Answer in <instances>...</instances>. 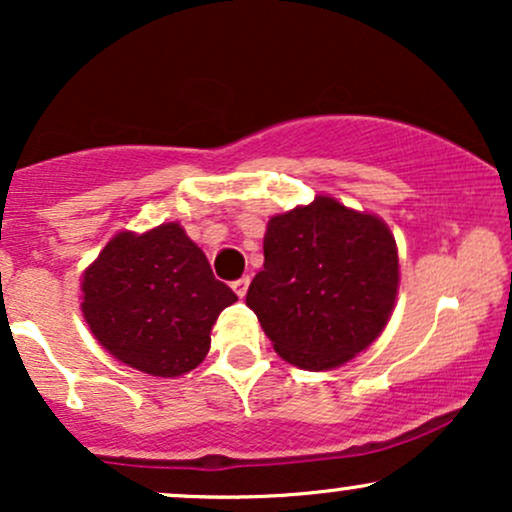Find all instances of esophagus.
Returning a JSON list of instances; mask_svg holds the SVG:
<instances>
[{
  "instance_id": "esophagus-1",
  "label": "esophagus",
  "mask_w": 512,
  "mask_h": 512,
  "mask_svg": "<svg viewBox=\"0 0 512 512\" xmlns=\"http://www.w3.org/2000/svg\"><path fill=\"white\" fill-rule=\"evenodd\" d=\"M248 286H250V276H243V279L233 281V291H236L238 298H245V293H248Z\"/></svg>"
}]
</instances>
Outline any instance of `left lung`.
<instances>
[{
	"label": "left lung",
	"mask_w": 512,
	"mask_h": 512,
	"mask_svg": "<svg viewBox=\"0 0 512 512\" xmlns=\"http://www.w3.org/2000/svg\"><path fill=\"white\" fill-rule=\"evenodd\" d=\"M399 291L397 243L378 214L330 195L276 214L245 303L284 361L334 370L385 330Z\"/></svg>",
	"instance_id": "8db88e82"
}]
</instances>
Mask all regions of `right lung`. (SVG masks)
Segmentation results:
<instances>
[{
    "mask_svg": "<svg viewBox=\"0 0 512 512\" xmlns=\"http://www.w3.org/2000/svg\"><path fill=\"white\" fill-rule=\"evenodd\" d=\"M236 301L178 221L120 231L81 274V313L93 337L154 378L195 370L209 354L216 317Z\"/></svg>",
    "mask_w": 512,
    "mask_h": 512,
    "instance_id": "add662e5",
    "label": "right lung"
}]
</instances>
